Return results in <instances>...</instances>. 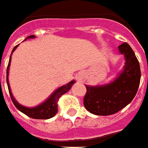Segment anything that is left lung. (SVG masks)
I'll return each mask as SVG.
<instances>
[{
	"label": "left lung",
	"mask_w": 148,
	"mask_h": 148,
	"mask_svg": "<svg viewBox=\"0 0 148 148\" xmlns=\"http://www.w3.org/2000/svg\"><path fill=\"white\" fill-rule=\"evenodd\" d=\"M125 58L123 70L113 82L102 86L86 85L83 103L86 109L96 115H110L124 108L138 91L141 71L139 61L127 42L119 46Z\"/></svg>",
	"instance_id": "left-lung-1"
}]
</instances>
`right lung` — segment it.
Listing matches in <instances>:
<instances>
[{
    "instance_id": "add662e5",
    "label": "right lung",
    "mask_w": 148,
    "mask_h": 148,
    "mask_svg": "<svg viewBox=\"0 0 148 148\" xmlns=\"http://www.w3.org/2000/svg\"><path fill=\"white\" fill-rule=\"evenodd\" d=\"M34 38V35H31V36H29V37L25 38V40L29 39V38ZM17 46H18V45H16L13 48V51L11 53V55H12L13 51L17 48ZM10 62H11V56L9 58V65H8V67H7L6 80H7V85H8V88H9V95H10L12 102L14 104V106H16L21 112H22V113L26 114L27 116L32 118V119H48L53 117L58 112V99H60V97L62 95H64L65 93H66L71 90L72 85L74 84L75 81L73 80V81L70 82L68 84L64 85V86H61L58 89H57L56 90L53 92L52 95L49 96V98L46 99L44 103H42V104H40V105H38L37 106H34V107H26V106L21 105L19 103H17L16 99H14V97L13 96L12 92H11V89H10V86H9V71Z\"/></svg>"
}]
</instances>
